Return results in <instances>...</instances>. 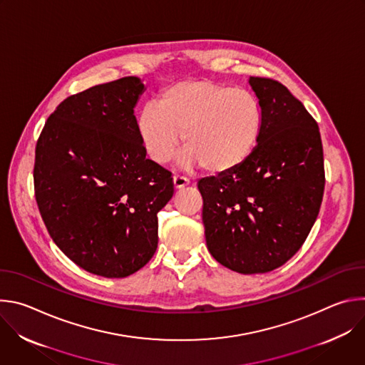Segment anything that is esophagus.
Returning <instances> with one entry per match:
<instances>
[{
  "mask_svg": "<svg viewBox=\"0 0 365 365\" xmlns=\"http://www.w3.org/2000/svg\"><path fill=\"white\" fill-rule=\"evenodd\" d=\"M187 183H189V180H187L186 178L179 176V175H175V176H173V186H175V189H182V187H185Z\"/></svg>",
  "mask_w": 365,
  "mask_h": 365,
  "instance_id": "34e87169",
  "label": "esophagus"
}]
</instances>
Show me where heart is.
I'll return each mask as SVG.
<instances>
[{"instance_id":"1","label":"heart","mask_w":365,"mask_h":365,"mask_svg":"<svg viewBox=\"0 0 365 365\" xmlns=\"http://www.w3.org/2000/svg\"><path fill=\"white\" fill-rule=\"evenodd\" d=\"M263 128V110L245 89L186 81L166 88L137 118V134L147 158L166 165L180 147L183 162L206 172L228 173L254 151Z\"/></svg>"}]
</instances>
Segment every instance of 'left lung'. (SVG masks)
<instances>
[{
    "mask_svg": "<svg viewBox=\"0 0 365 365\" xmlns=\"http://www.w3.org/2000/svg\"><path fill=\"white\" fill-rule=\"evenodd\" d=\"M248 83L263 110L262 135L242 165L197 189L207 250L230 270L257 274L283 266L307 238L325 170L319 127L303 103L270 78Z\"/></svg>",
    "mask_w": 365,
    "mask_h": 365,
    "instance_id": "obj_1",
    "label": "left lung"
}]
</instances>
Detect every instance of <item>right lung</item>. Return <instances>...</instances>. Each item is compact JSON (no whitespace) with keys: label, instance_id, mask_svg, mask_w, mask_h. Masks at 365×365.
<instances>
[{"label":"right lung","instance_id":"add662e5","mask_svg":"<svg viewBox=\"0 0 365 365\" xmlns=\"http://www.w3.org/2000/svg\"><path fill=\"white\" fill-rule=\"evenodd\" d=\"M137 76L68 96L37 140L34 192L55 241L81 269L108 279L144 267L158 248V212L172 173L145 159L134 107Z\"/></svg>","mask_w":365,"mask_h":365}]
</instances>
